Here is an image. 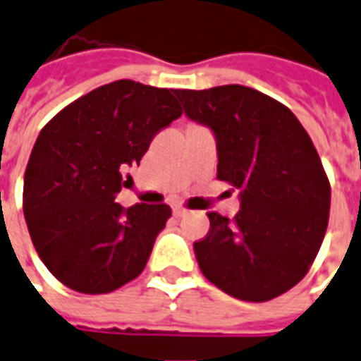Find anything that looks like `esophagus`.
Here are the masks:
<instances>
[{"label": "esophagus", "instance_id": "34e87169", "mask_svg": "<svg viewBox=\"0 0 361 361\" xmlns=\"http://www.w3.org/2000/svg\"><path fill=\"white\" fill-rule=\"evenodd\" d=\"M173 213L177 216H184L186 215V209H184L183 205H175V207H173Z\"/></svg>", "mask_w": 361, "mask_h": 361}]
</instances>
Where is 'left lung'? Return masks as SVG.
I'll list each match as a JSON object with an SVG mask.
<instances>
[{"mask_svg": "<svg viewBox=\"0 0 361 361\" xmlns=\"http://www.w3.org/2000/svg\"><path fill=\"white\" fill-rule=\"evenodd\" d=\"M175 94L188 118L215 133L216 178L242 190L232 221L207 213L209 232L194 243L200 270L235 299L280 297L310 270L329 222L331 186L312 139L289 108L257 89Z\"/></svg>", "mask_w": 361, "mask_h": 361, "instance_id": "1", "label": "left lung"}]
</instances>
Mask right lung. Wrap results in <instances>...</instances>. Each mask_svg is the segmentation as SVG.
Masks as SVG:
<instances>
[{
    "instance_id": "right-lung-1",
    "label": "right lung",
    "mask_w": 361,
    "mask_h": 361,
    "mask_svg": "<svg viewBox=\"0 0 361 361\" xmlns=\"http://www.w3.org/2000/svg\"><path fill=\"white\" fill-rule=\"evenodd\" d=\"M175 89L119 80L93 89L43 127L24 173L23 209L39 259L87 295L112 293L145 270L167 203H116L152 139L180 118Z\"/></svg>"
}]
</instances>
